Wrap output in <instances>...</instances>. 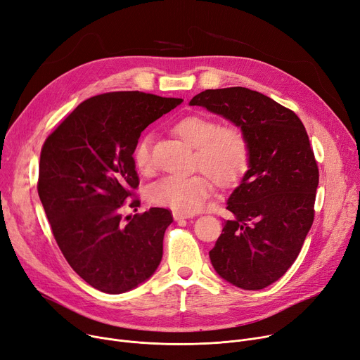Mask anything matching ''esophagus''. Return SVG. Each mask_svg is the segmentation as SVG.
Wrapping results in <instances>:
<instances>
[{"instance_id":"1","label":"esophagus","mask_w":360,"mask_h":360,"mask_svg":"<svg viewBox=\"0 0 360 360\" xmlns=\"http://www.w3.org/2000/svg\"><path fill=\"white\" fill-rule=\"evenodd\" d=\"M194 214L191 213H184V212H174V219L175 221H184V219H190Z\"/></svg>"}]
</instances>
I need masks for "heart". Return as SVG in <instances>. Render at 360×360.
<instances>
[{"mask_svg":"<svg viewBox=\"0 0 360 360\" xmlns=\"http://www.w3.org/2000/svg\"><path fill=\"white\" fill-rule=\"evenodd\" d=\"M174 132L195 148V165L219 186L233 185L245 174L250 150L240 128H221V124L210 117L190 115L175 122ZM134 163L141 174L151 172L148 135L136 143ZM205 174L163 176L148 186L147 198L155 206L195 213L212 193V181Z\"/></svg>","mask_w":360,"mask_h":360,"instance_id":"heart-1","label":"heart"}]
</instances>
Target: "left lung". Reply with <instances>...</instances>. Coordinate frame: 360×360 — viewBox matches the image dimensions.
<instances>
[{"mask_svg": "<svg viewBox=\"0 0 360 360\" xmlns=\"http://www.w3.org/2000/svg\"><path fill=\"white\" fill-rule=\"evenodd\" d=\"M236 124L250 160L226 201L232 213L209 252L217 275L243 290H262L299 256L314 224L319 170L302 120L243 86L206 89L190 101Z\"/></svg>", "mask_w": 360, "mask_h": 360, "instance_id": "8db88e82", "label": "left lung"}]
</instances>
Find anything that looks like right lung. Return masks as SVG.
I'll list each match as a JSON object with an SVG mask.
<instances>
[{
    "label": "right lung",
    "mask_w": 360,
    "mask_h": 360,
    "mask_svg": "<svg viewBox=\"0 0 360 360\" xmlns=\"http://www.w3.org/2000/svg\"><path fill=\"white\" fill-rule=\"evenodd\" d=\"M139 91L107 92L77 105L45 139L38 194L72 269L107 294H122L159 268L170 212L122 217L139 179L134 150L150 123L181 104Z\"/></svg>",
    "instance_id": "1"
}]
</instances>
